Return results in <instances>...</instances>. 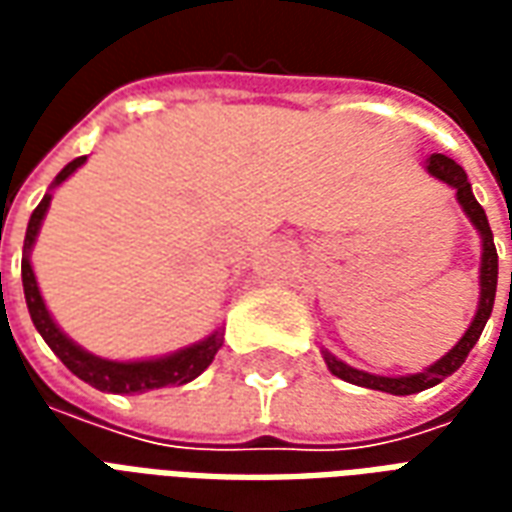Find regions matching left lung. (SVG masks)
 <instances>
[{
    "label": "left lung",
    "mask_w": 512,
    "mask_h": 512,
    "mask_svg": "<svg viewBox=\"0 0 512 512\" xmlns=\"http://www.w3.org/2000/svg\"><path fill=\"white\" fill-rule=\"evenodd\" d=\"M428 172L433 175V178L450 183L452 189L458 191V202L463 205V211H466V216L472 219L474 227H477L480 235H483L480 307H477V315H474L472 326H469L466 334L461 337V343L455 345L450 354L441 356L436 365H430L428 370L414 373V376H403V378L370 376V373H362V370H354V367L343 365V362H340V359H334L332 354H323L326 356V365H329V370H332L337 378L348 381V384L367 386V389H378V392H389V395H414V392H422V389H428V386H436L439 381L452 376V373L466 362V356H469V351L474 348V343L480 340L485 323H488V318H491V310H494V299H496V277H499V257H496L494 233H491V227H488L483 205L474 200L472 186H469V180H466V172H463L461 164H455L450 156L433 153V156L428 158ZM510 241H512V230H510ZM510 282H512V274H510Z\"/></svg>",
    "instance_id": "left-lung-1"
}]
</instances>
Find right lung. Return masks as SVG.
I'll use <instances>...</instances> for the list:
<instances>
[{"label": "right lung", "instance_id": "add662e5", "mask_svg": "<svg viewBox=\"0 0 512 512\" xmlns=\"http://www.w3.org/2000/svg\"><path fill=\"white\" fill-rule=\"evenodd\" d=\"M87 156L73 158L68 167L62 169L57 180L51 186H60L62 180L71 175L73 169L82 167ZM51 194H46L40 205L32 211L27 224V238H24V257H21V279H24V296H27L29 315H32V323L40 332V337L49 343V348L54 354L60 356L62 365L71 370L73 376H79L82 381H87L95 389L101 392H117V395H134V392H147V389H158V386H172V384H186L191 378H197L211 365L216 351L222 348V332L211 334L208 340L191 345V348H183L178 354L164 356V359H153V362H106V359H98V356L87 354L79 345H73L65 334L57 329V323L51 321L46 304L40 299L38 282H35V274H32V266H29V249L35 244V235L40 230V222L49 211Z\"/></svg>", "mask_w": 512, "mask_h": 512}]
</instances>
